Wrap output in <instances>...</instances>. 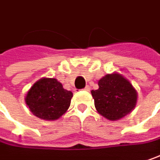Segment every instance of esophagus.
I'll return each mask as SVG.
<instances>
[{"instance_id":"1","label":"esophagus","mask_w":160,"mask_h":160,"mask_svg":"<svg viewBox=\"0 0 160 160\" xmlns=\"http://www.w3.org/2000/svg\"><path fill=\"white\" fill-rule=\"evenodd\" d=\"M84 91H89V90H90V87H89V86L87 85V86H85V87H84Z\"/></svg>"}]
</instances>
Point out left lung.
I'll return each mask as SVG.
<instances>
[{
    "label": "left lung",
    "instance_id": "left-lung-1",
    "mask_svg": "<svg viewBox=\"0 0 160 160\" xmlns=\"http://www.w3.org/2000/svg\"><path fill=\"white\" fill-rule=\"evenodd\" d=\"M99 89L92 90L94 106L101 115L117 121L130 113L137 102V92L132 84L118 74L106 75L98 82Z\"/></svg>",
    "mask_w": 160,
    "mask_h": 160
}]
</instances>
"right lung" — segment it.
Returning a JSON list of instances; mask_svg holds the SVG:
<instances>
[{"mask_svg":"<svg viewBox=\"0 0 160 160\" xmlns=\"http://www.w3.org/2000/svg\"><path fill=\"white\" fill-rule=\"evenodd\" d=\"M73 93L55 78H42L33 84L25 98L30 112L38 118L53 121L70 106Z\"/></svg>","mask_w":160,"mask_h":160,"instance_id":"obj_1","label":"right lung"}]
</instances>
